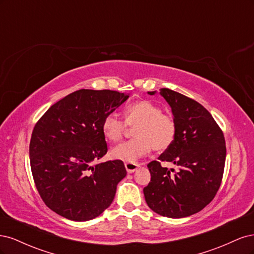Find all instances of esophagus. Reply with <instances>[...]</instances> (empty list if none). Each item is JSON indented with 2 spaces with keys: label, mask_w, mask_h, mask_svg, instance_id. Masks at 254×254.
Here are the masks:
<instances>
[{
  "label": "esophagus",
  "mask_w": 254,
  "mask_h": 254,
  "mask_svg": "<svg viewBox=\"0 0 254 254\" xmlns=\"http://www.w3.org/2000/svg\"><path fill=\"white\" fill-rule=\"evenodd\" d=\"M125 167H126V171H127L129 174H132V173H134V172L137 170V167H140V165L137 164V163H130V162H127V163H125Z\"/></svg>",
  "instance_id": "1"
}]
</instances>
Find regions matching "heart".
<instances>
[{"instance_id": "heart-1", "label": "heart", "mask_w": 254, "mask_h": 254, "mask_svg": "<svg viewBox=\"0 0 254 254\" xmlns=\"http://www.w3.org/2000/svg\"><path fill=\"white\" fill-rule=\"evenodd\" d=\"M125 122L117 113H110L103 121V133L110 142H118L134 127L135 139L121 143L112 148L110 155L115 160L132 163L146 156L152 148L157 152L166 150L173 144L176 124L170 114L163 113L159 106L149 101H137L125 109Z\"/></svg>"}]
</instances>
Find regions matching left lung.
Segmentation results:
<instances>
[{"label": "left lung", "mask_w": 254, "mask_h": 254, "mask_svg": "<svg viewBox=\"0 0 254 254\" xmlns=\"http://www.w3.org/2000/svg\"><path fill=\"white\" fill-rule=\"evenodd\" d=\"M160 94L172 108L176 135L159 161L148 163L151 178L143 191L153 212L182 218L201 211L216 195L224 175L226 142L217 123L202 105L167 88L161 89ZM161 162H172L179 171L168 170Z\"/></svg>", "instance_id": "1"}]
</instances>
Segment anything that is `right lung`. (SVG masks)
Instances as JSON below:
<instances>
[{"instance_id": "1", "label": "right lung", "mask_w": 254, "mask_h": 254, "mask_svg": "<svg viewBox=\"0 0 254 254\" xmlns=\"http://www.w3.org/2000/svg\"><path fill=\"white\" fill-rule=\"evenodd\" d=\"M129 95L81 89L54 104L34 127L29 143L33 178L44 203L67 219L87 221L113 201L126 176L121 160L95 164L108 148L103 121Z\"/></svg>"}]
</instances>
